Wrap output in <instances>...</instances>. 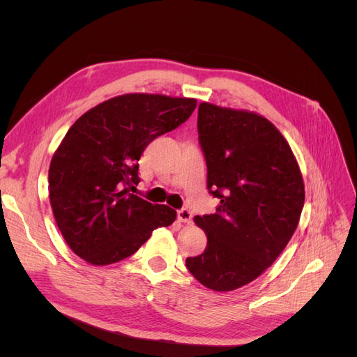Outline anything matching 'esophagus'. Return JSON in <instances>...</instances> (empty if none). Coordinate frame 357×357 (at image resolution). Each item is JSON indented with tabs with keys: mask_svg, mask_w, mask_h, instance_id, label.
<instances>
[{
	"mask_svg": "<svg viewBox=\"0 0 357 357\" xmlns=\"http://www.w3.org/2000/svg\"><path fill=\"white\" fill-rule=\"evenodd\" d=\"M177 219L183 223H190L192 222V213L188 208H181L177 211Z\"/></svg>",
	"mask_w": 357,
	"mask_h": 357,
	"instance_id": "34e87169",
	"label": "esophagus"
}]
</instances>
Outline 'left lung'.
Here are the masks:
<instances>
[{
	"instance_id": "left-lung-1",
	"label": "left lung",
	"mask_w": 357,
	"mask_h": 357,
	"mask_svg": "<svg viewBox=\"0 0 357 357\" xmlns=\"http://www.w3.org/2000/svg\"><path fill=\"white\" fill-rule=\"evenodd\" d=\"M198 134L207 188L220 204L193 219L207 247L186 266L202 286L231 291L284 250L304 207V180L286 138L261 114L201 102Z\"/></svg>"
}]
</instances>
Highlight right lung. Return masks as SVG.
Listing matches in <instances>:
<instances>
[{
  "mask_svg": "<svg viewBox=\"0 0 357 357\" xmlns=\"http://www.w3.org/2000/svg\"><path fill=\"white\" fill-rule=\"evenodd\" d=\"M193 98L126 93L80 116L63 137L49 168V198L71 250L92 265L134 255L177 213L134 193L138 160L162 134L186 122ZM134 188V186H132Z\"/></svg>",
  "mask_w": 357,
  "mask_h": 357,
  "instance_id": "obj_1",
  "label": "right lung"
}]
</instances>
